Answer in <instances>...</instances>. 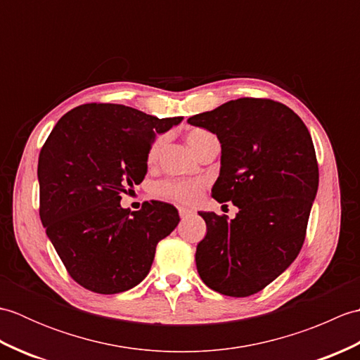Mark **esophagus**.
<instances>
[{
    "label": "esophagus",
    "instance_id": "1",
    "mask_svg": "<svg viewBox=\"0 0 360 360\" xmlns=\"http://www.w3.org/2000/svg\"><path fill=\"white\" fill-rule=\"evenodd\" d=\"M190 215H192V210L184 209V207H179V217H181V218H187V217H190Z\"/></svg>",
    "mask_w": 360,
    "mask_h": 360
}]
</instances>
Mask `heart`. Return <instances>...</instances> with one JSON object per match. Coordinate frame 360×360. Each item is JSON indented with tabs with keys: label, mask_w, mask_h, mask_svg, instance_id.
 I'll return each instance as SVG.
<instances>
[{
	"label": "heart",
	"mask_w": 360,
	"mask_h": 360,
	"mask_svg": "<svg viewBox=\"0 0 360 360\" xmlns=\"http://www.w3.org/2000/svg\"><path fill=\"white\" fill-rule=\"evenodd\" d=\"M212 141H217L215 136L204 128H192L187 133V143L190 145V148L196 153V155ZM164 143H165L164 136H159L155 141H153V143L148 148V153H147L148 164L156 162V159L159 158V153H160V150H162ZM202 188H204V184L200 181L167 179V181L158 182L153 192H155V195L158 198H162V200L188 205V204H195L198 201V198H200Z\"/></svg>",
	"instance_id": "1"
}]
</instances>
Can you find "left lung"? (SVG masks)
I'll use <instances>...</instances> for the list:
<instances>
[{"label": "left lung", "instance_id": "1", "mask_svg": "<svg viewBox=\"0 0 360 360\" xmlns=\"http://www.w3.org/2000/svg\"><path fill=\"white\" fill-rule=\"evenodd\" d=\"M190 125L221 142V170L212 188L233 202V219L200 212L207 233L196 267L210 289L229 297L257 294L300 252L319 187V165L307 125L286 105L241 97L196 114Z\"/></svg>", "mask_w": 360, "mask_h": 360}]
</instances>
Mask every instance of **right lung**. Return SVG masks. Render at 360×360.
<instances>
[{
    "instance_id": "right-lung-1",
    "label": "right lung",
    "mask_w": 360,
    "mask_h": 360,
    "mask_svg": "<svg viewBox=\"0 0 360 360\" xmlns=\"http://www.w3.org/2000/svg\"><path fill=\"white\" fill-rule=\"evenodd\" d=\"M182 117L158 119L131 106L85 103L57 122L38 156L40 218L68 274L97 294L147 277L158 243L179 223L172 204L120 207L147 174L156 134Z\"/></svg>"
}]
</instances>
